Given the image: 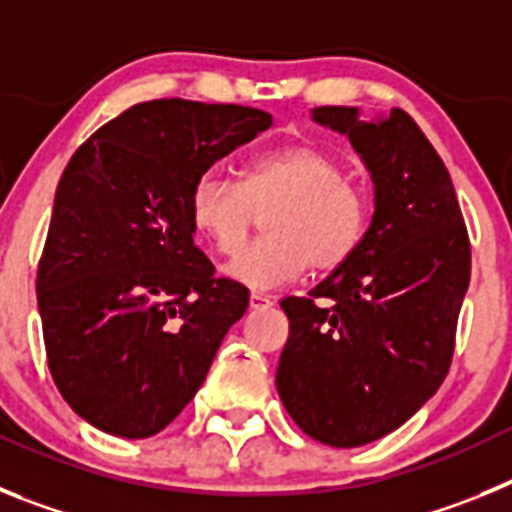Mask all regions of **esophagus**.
Returning <instances> with one entry per match:
<instances>
[{"label":"esophagus","mask_w":512,"mask_h":512,"mask_svg":"<svg viewBox=\"0 0 512 512\" xmlns=\"http://www.w3.org/2000/svg\"><path fill=\"white\" fill-rule=\"evenodd\" d=\"M248 302H251V310H264V307L271 305V297L264 295V292H259V289H251Z\"/></svg>","instance_id":"esophagus-1"}]
</instances>
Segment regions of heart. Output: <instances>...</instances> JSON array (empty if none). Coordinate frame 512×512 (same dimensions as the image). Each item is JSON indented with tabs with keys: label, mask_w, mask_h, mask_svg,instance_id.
<instances>
[{
	"label": "heart",
	"mask_w": 512,
	"mask_h": 512,
	"mask_svg": "<svg viewBox=\"0 0 512 512\" xmlns=\"http://www.w3.org/2000/svg\"><path fill=\"white\" fill-rule=\"evenodd\" d=\"M192 220L217 253H237L259 214L267 238L235 256L225 271L251 287H277L307 266L338 269L359 248L369 200L346 179L338 158L315 146H284L251 158L241 184L217 171L192 187Z\"/></svg>",
	"instance_id": "obj_1"
}]
</instances>
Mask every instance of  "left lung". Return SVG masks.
I'll use <instances>...</instances> for the list:
<instances>
[{
  "label": "left lung",
  "instance_id": "8db88e82",
  "mask_svg": "<svg viewBox=\"0 0 512 512\" xmlns=\"http://www.w3.org/2000/svg\"><path fill=\"white\" fill-rule=\"evenodd\" d=\"M312 117L361 153L374 215L346 264L307 297L282 300L277 390L307 436L354 449L413 418L449 374L472 246L449 171L408 112L366 122L354 107H318Z\"/></svg>",
  "mask_w": 512,
  "mask_h": 512
}]
</instances>
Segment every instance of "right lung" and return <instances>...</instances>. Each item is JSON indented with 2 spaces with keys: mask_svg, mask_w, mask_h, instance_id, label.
Returning a JSON list of instances; mask_svg holds the SVG:
<instances>
[{
  "mask_svg": "<svg viewBox=\"0 0 512 512\" xmlns=\"http://www.w3.org/2000/svg\"><path fill=\"white\" fill-rule=\"evenodd\" d=\"M271 128L243 104L153 99L84 140L38 264L48 369L63 400L120 438L164 431L205 382L248 289L194 246L192 187Z\"/></svg>",
  "mask_w": 512,
  "mask_h": 512,
  "instance_id": "1",
  "label": "right lung"
}]
</instances>
